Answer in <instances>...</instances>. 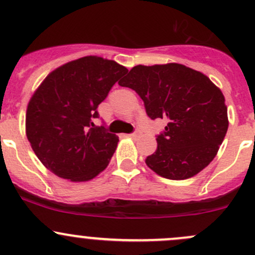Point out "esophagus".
Returning a JSON list of instances; mask_svg holds the SVG:
<instances>
[{
  "label": "esophagus",
  "instance_id": "1",
  "mask_svg": "<svg viewBox=\"0 0 255 255\" xmlns=\"http://www.w3.org/2000/svg\"><path fill=\"white\" fill-rule=\"evenodd\" d=\"M138 135H139V130H134L133 133H130L129 137L130 138H135V137H138Z\"/></svg>",
  "mask_w": 255,
  "mask_h": 255
}]
</instances>
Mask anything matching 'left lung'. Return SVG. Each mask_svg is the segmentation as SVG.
Instances as JSON below:
<instances>
[{"instance_id": "8db88e82", "label": "left lung", "mask_w": 255, "mask_h": 255, "mask_svg": "<svg viewBox=\"0 0 255 255\" xmlns=\"http://www.w3.org/2000/svg\"><path fill=\"white\" fill-rule=\"evenodd\" d=\"M118 84L134 90L149 118H165L158 148L145 163L158 175L184 180L205 169L228 129L221 90L200 71L181 64L137 65Z\"/></svg>"}]
</instances>
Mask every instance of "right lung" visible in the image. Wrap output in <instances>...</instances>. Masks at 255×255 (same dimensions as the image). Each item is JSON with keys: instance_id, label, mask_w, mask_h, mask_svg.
Wrapping results in <instances>:
<instances>
[{"instance_id": "obj_1", "label": "right lung", "mask_w": 255, "mask_h": 255, "mask_svg": "<svg viewBox=\"0 0 255 255\" xmlns=\"http://www.w3.org/2000/svg\"><path fill=\"white\" fill-rule=\"evenodd\" d=\"M128 70L113 60L84 56L50 73L28 104L27 138L55 175L87 181L109 165L118 137L95 126L97 107Z\"/></svg>"}]
</instances>
